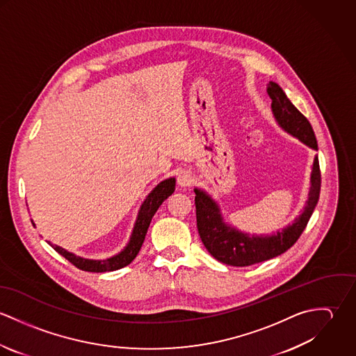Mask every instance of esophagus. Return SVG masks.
<instances>
[{"mask_svg": "<svg viewBox=\"0 0 356 356\" xmlns=\"http://www.w3.org/2000/svg\"><path fill=\"white\" fill-rule=\"evenodd\" d=\"M192 181H193V177H192L191 171L184 170V171H181V172L178 174L177 182H178V185H179L181 188H188V186L192 184Z\"/></svg>", "mask_w": 356, "mask_h": 356, "instance_id": "1", "label": "esophagus"}]
</instances>
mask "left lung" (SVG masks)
I'll list each match as a JSON object with an SVG mask.
<instances>
[{"label":"left lung","instance_id":"8db88e82","mask_svg":"<svg viewBox=\"0 0 356 356\" xmlns=\"http://www.w3.org/2000/svg\"><path fill=\"white\" fill-rule=\"evenodd\" d=\"M271 99V112L277 124L289 136L302 141L308 148L318 151L314 130L305 115L286 97L285 92L275 82L267 86ZM196 218L200 238L207 251L216 260L236 267L256 264L286 252L300 237L319 200L321 171L318 156L315 154L309 192L305 208L293 222L270 234H250L226 223L220 207L205 191L195 188Z\"/></svg>","mask_w":356,"mask_h":356}]
</instances>
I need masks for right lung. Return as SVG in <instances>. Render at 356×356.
I'll list each match as a JSON object with an SVG mask.
<instances>
[{"label": "right lung", "mask_w": 356, "mask_h": 356, "mask_svg": "<svg viewBox=\"0 0 356 356\" xmlns=\"http://www.w3.org/2000/svg\"><path fill=\"white\" fill-rule=\"evenodd\" d=\"M175 191V178H167L164 181H161L160 184H157L151 193L145 197V200L141 204L140 209H138V215L137 219L134 222V227L133 232L130 234V240L126 244V247L111 257L106 259H88V257H82V256H76L72 252H68L67 250L53 245L51 248L54 251H57L61 256H64L67 260H70L74 266H76L78 268L83 270V271H90V273H105V271H113V270H119L127 264H130L136 256L140 252L143 243L145 240L148 227L151 225L153 215L156 213V211L159 209V207L163 204L165 199H168V196H171ZM33 222V220H31ZM33 225L35 226V223L33 222Z\"/></svg>", "instance_id": "obj_1"}]
</instances>
